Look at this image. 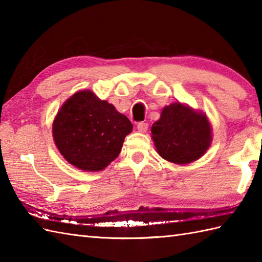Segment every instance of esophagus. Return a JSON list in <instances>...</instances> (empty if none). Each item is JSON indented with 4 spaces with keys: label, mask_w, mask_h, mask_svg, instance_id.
Instances as JSON below:
<instances>
[{
    "label": "esophagus",
    "mask_w": 262,
    "mask_h": 262,
    "mask_svg": "<svg viewBox=\"0 0 262 262\" xmlns=\"http://www.w3.org/2000/svg\"><path fill=\"white\" fill-rule=\"evenodd\" d=\"M137 129H138V132H141V133H145L146 130H147V127H148V124L147 122H145V121H140V122H137Z\"/></svg>",
    "instance_id": "obj_1"
}]
</instances>
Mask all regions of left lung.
<instances>
[{"instance_id": "8db88e82", "label": "left lung", "mask_w": 262, "mask_h": 262, "mask_svg": "<svg viewBox=\"0 0 262 262\" xmlns=\"http://www.w3.org/2000/svg\"><path fill=\"white\" fill-rule=\"evenodd\" d=\"M158 153L166 161L187 164L198 160L211 142V128L204 114L180 102L165 107L151 127Z\"/></svg>"}]
</instances>
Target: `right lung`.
Wrapping results in <instances>:
<instances>
[{"label":"right lung","mask_w":262,"mask_h":262,"mask_svg":"<svg viewBox=\"0 0 262 262\" xmlns=\"http://www.w3.org/2000/svg\"><path fill=\"white\" fill-rule=\"evenodd\" d=\"M133 124L92 91H80L60 107L53 136L68 162L84 171H100L118 157Z\"/></svg>","instance_id":"1"}]
</instances>
